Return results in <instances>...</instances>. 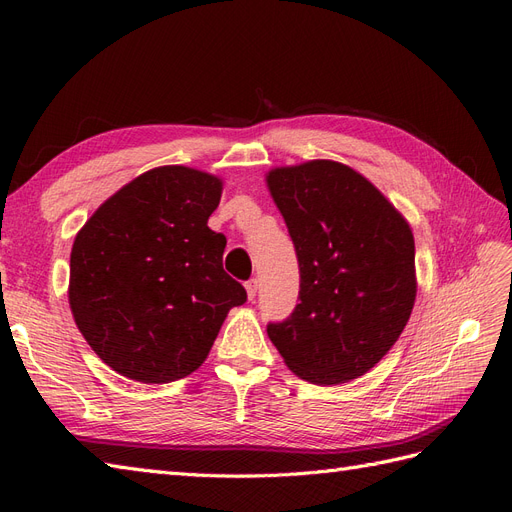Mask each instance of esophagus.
Returning a JSON list of instances; mask_svg holds the SVG:
<instances>
[{
  "label": "esophagus",
  "mask_w": 512,
  "mask_h": 512,
  "mask_svg": "<svg viewBox=\"0 0 512 512\" xmlns=\"http://www.w3.org/2000/svg\"><path fill=\"white\" fill-rule=\"evenodd\" d=\"M245 290H247V299H250V301H254V297H256V292H258V282H256V280H250V282H245Z\"/></svg>",
  "instance_id": "1"
}]
</instances>
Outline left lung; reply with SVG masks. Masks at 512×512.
<instances>
[{
    "instance_id": "1",
    "label": "left lung",
    "mask_w": 512,
    "mask_h": 512,
    "mask_svg": "<svg viewBox=\"0 0 512 512\" xmlns=\"http://www.w3.org/2000/svg\"><path fill=\"white\" fill-rule=\"evenodd\" d=\"M299 258L301 303L267 333L312 384L359 378L393 348L416 299L414 235L395 205L333 160L267 173Z\"/></svg>"
}]
</instances>
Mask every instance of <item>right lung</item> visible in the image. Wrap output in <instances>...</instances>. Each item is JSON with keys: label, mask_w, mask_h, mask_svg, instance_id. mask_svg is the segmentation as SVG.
<instances>
[{"label": "right lung", "mask_w": 512, "mask_h": 512, "mask_svg": "<svg viewBox=\"0 0 512 512\" xmlns=\"http://www.w3.org/2000/svg\"><path fill=\"white\" fill-rule=\"evenodd\" d=\"M224 181L158 166L123 185L76 232L68 301L76 327L117 374L143 384L205 363L245 288L222 267L226 237L207 222Z\"/></svg>", "instance_id": "1"}]
</instances>
